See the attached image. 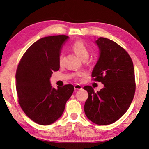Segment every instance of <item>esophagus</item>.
<instances>
[{"label":"esophagus","instance_id":"34e87169","mask_svg":"<svg viewBox=\"0 0 149 149\" xmlns=\"http://www.w3.org/2000/svg\"><path fill=\"white\" fill-rule=\"evenodd\" d=\"M74 89L75 90H77V89L81 90V89H82V86L81 85H79V84H75L74 85Z\"/></svg>","mask_w":149,"mask_h":149}]
</instances>
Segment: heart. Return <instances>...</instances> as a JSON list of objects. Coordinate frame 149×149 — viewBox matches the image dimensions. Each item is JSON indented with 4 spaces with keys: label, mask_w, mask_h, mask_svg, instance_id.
Here are the masks:
<instances>
[{
    "label": "heart",
    "mask_w": 149,
    "mask_h": 149,
    "mask_svg": "<svg viewBox=\"0 0 149 149\" xmlns=\"http://www.w3.org/2000/svg\"><path fill=\"white\" fill-rule=\"evenodd\" d=\"M71 49H72L75 54H76L79 58L83 60L87 59L89 54V48L85 42L82 40H77L74 42L71 46ZM63 55L60 54L58 58V62L60 64H62ZM84 72H77L74 74V77L75 79H80L85 75Z\"/></svg>",
    "instance_id": "obj_1"
}]
</instances>
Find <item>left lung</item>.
I'll list each match as a JSON object with an SVG mask.
<instances>
[{
    "mask_svg": "<svg viewBox=\"0 0 149 149\" xmlns=\"http://www.w3.org/2000/svg\"><path fill=\"white\" fill-rule=\"evenodd\" d=\"M96 42L100 57L91 77L104 87L97 93L89 85L84 87L89 94L84 111L93 123L108 125L119 120L132 102L136 88L134 68L127 52L116 42L100 37Z\"/></svg>",
    "mask_w": 149,
    "mask_h": 149,
    "instance_id": "left-lung-1",
    "label": "left lung"
}]
</instances>
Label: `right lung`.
<instances>
[{
    "label": "right lung",
    "mask_w": 149,
    "mask_h": 149,
    "mask_svg": "<svg viewBox=\"0 0 149 149\" xmlns=\"http://www.w3.org/2000/svg\"><path fill=\"white\" fill-rule=\"evenodd\" d=\"M64 35L45 37L31 45L17 65L16 91L18 102L25 114L40 125H50L61 116L65 103L74 92L71 84L50 85V77L60 68L58 58Z\"/></svg>",
    "instance_id": "1"
}]
</instances>
